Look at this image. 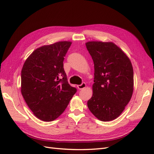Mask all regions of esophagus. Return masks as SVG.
Masks as SVG:
<instances>
[{"label":"esophagus","mask_w":154,"mask_h":154,"mask_svg":"<svg viewBox=\"0 0 154 154\" xmlns=\"http://www.w3.org/2000/svg\"><path fill=\"white\" fill-rule=\"evenodd\" d=\"M86 83H82L81 85H77V87H78V89H80V90H81V89H83V88H85L86 87Z\"/></svg>","instance_id":"34e87169"}]
</instances>
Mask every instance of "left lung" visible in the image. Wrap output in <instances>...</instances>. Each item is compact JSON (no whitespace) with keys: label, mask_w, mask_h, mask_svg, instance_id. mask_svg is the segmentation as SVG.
<instances>
[{"label":"left lung","mask_w":154,"mask_h":154,"mask_svg":"<svg viewBox=\"0 0 154 154\" xmlns=\"http://www.w3.org/2000/svg\"><path fill=\"white\" fill-rule=\"evenodd\" d=\"M94 64L93 94L88 109L102 122H110L123 112L134 91L131 62L122 49L111 42L85 44Z\"/></svg>","instance_id":"obj_1"}]
</instances>
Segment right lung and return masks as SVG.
I'll return each mask as SVG.
<instances>
[{
  "label": "right lung",
  "instance_id": "right-lung-1",
  "mask_svg": "<svg viewBox=\"0 0 154 154\" xmlns=\"http://www.w3.org/2000/svg\"><path fill=\"white\" fill-rule=\"evenodd\" d=\"M72 42H58L36 49L21 71V93L37 118L52 122L66 110L76 88L63 69V60Z\"/></svg>",
  "mask_w": 154,
  "mask_h": 154
}]
</instances>
